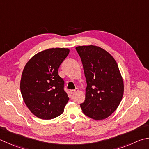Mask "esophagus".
I'll return each instance as SVG.
<instances>
[{
  "mask_svg": "<svg viewBox=\"0 0 149 149\" xmlns=\"http://www.w3.org/2000/svg\"><path fill=\"white\" fill-rule=\"evenodd\" d=\"M78 91H79V89H78V88H75V89H74V90H71V91H70V93H71L72 94H74V93H76V92H77Z\"/></svg>",
  "mask_w": 149,
  "mask_h": 149,
  "instance_id": "34e87169",
  "label": "esophagus"
}]
</instances>
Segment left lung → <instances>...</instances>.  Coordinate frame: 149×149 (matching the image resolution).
I'll return each instance as SVG.
<instances>
[{
	"label": "left lung",
	"mask_w": 149,
	"mask_h": 149,
	"mask_svg": "<svg viewBox=\"0 0 149 149\" xmlns=\"http://www.w3.org/2000/svg\"><path fill=\"white\" fill-rule=\"evenodd\" d=\"M81 59L86 80L84 114L94 120L107 118L119 105L124 83L117 63L110 54L95 45L75 47Z\"/></svg>",
	"instance_id": "1"
}]
</instances>
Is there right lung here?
Listing matches in <instances>:
<instances>
[{"instance_id": "add662e5", "label": "right lung", "mask_w": 149, "mask_h": 149, "mask_svg": "<svg viewBox=\"0 0 149 149\" xmlns=\"http://www.w3.org/2000/svg\"><path fill=\"white\" fill-rule=\"evenodd\" d=\"M69 52L68 48L48 49L32 56L24 68L21 93L26 105L36 117L49 120L64 112L69 98L58 70Z\"/></svg>"}]
</instances>
